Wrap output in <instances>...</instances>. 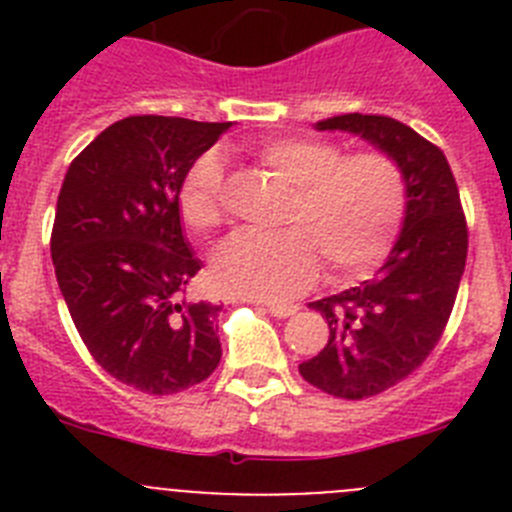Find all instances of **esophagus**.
<instances>
[{"instance_id":"esophagus-1","label":"esophagus","mask_w":512,"mask_h":512,"mask_svg":"<svg viewBox=\"0 0 512 512\" xmlns=\"http://www.w3.org/2000/svg\"><path fill=\"white\" fill-rule=\"evenodd\" d=\"M264 307L271 312V315H274V318H279V320L289 318V315H295L297 312L295 305H279V302H264Z\"/></svg>"}]
</instances>
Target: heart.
Segmentation results:
<instances>
[{"mask_svg":"<svg viewBox=\"0 0 512 512\" xmlns=\"http://www.w3.org/2000/svg\"><path fill=\"white\" fill-rule=\"evenodd\" d=\"M261 164L292 184L279 233H235L212 256L223 292L259 300L300 295L318 274L348 279L387 256L400 233L408 187L387 153L343 156L341 146L315 138H271L256 151ZM179 212L192 230L217 228L225 217L223 164L205 153L179 189Z\"/></svg>","mask_w":512,"mask_h":512,"instance_id":"b5f03b06","label":"heart"}]
</instances>
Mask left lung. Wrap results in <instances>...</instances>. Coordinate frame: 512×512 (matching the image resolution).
<instances>
[{"mask_svg":"<svg viewBox=\"0 0 512 512\" xmlns=\"http://www.w3.org/2000/svg\"><path fill=\"white\" fill-rule=\"evenodd\" d=\"M315 128L369 140L400 166L408 187L402 230L377 274L310 302L330 336L300 364L302 379L333 397L364 400L402 382L436 348L467 264V220L441 148L400 120L351 112Z\"/></svg>","mask_w":512,"mask_h":512,"instance_id":"left-lung-1","label":"left lung"}]
</instances>
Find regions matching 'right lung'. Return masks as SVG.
I'll use <instances>...</instances> for the list:
<instances>
[{
	"instance_id": "right-lung-1",
	"label": "right lung",
	"mask_w": 512,
	"mask_h": 512,
	"mask_svg": "<svg viewBox=\"0 0 512 512\" xmlns=\"http://www.w3.org/2000/svg\"><path fill=\"white\" fill-rule=\"evenodd\" d=\"M230 125L125 117L71 161L58 194L51 256L71 320L104 372L148 395L205 382L223 356V305L184 300L202 261L179 189Z\"/></svg>"
}]
</instances>
